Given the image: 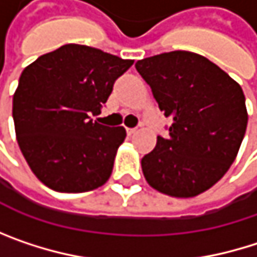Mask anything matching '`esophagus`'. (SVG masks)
Wrapping results in <instances>:
<instances>
[{
  "label": "esophagus",
  "instance_id": "obj_1",
  "mask_svg": "<svg viewBox=\"0 0 257 257\" xmlns=\"http://www.w3.org/2000/svg\"><path fill=\"white\" fill-rule=\"evenodd\" d=\"M126 134H128L129 137H131V135H134V134H137V129H132V128H126Z\"/></svg>",
  "mask_w": 257,
  "mask_h": 257
}]
</instances>
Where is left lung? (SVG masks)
I'll return each instance as SVG.
<instances>
[{"instance_id": "obj_1", "label": "left lung", "mask_w": 257, "mask_h": 257, "mask_svg": "<svg viewBox=\"0 0 257 257\" xmlns=\"http://www.w3.org/2000/svg\"><path fill=\"white\" fill-rule=\"evenodd\" d=\"M171 120L170 137L141 159L147 183L161 193L192 198L214 186L235 161L247 129L241 86L207 58L186 50L135 64Z\"/></svg>"}]
</instances>
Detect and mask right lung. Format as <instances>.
Here are the masks:
<instances>
[{"label":"right lung","mask_w":257,"mask_h":257,"mask_svg":"<svg viewBox=\"0 0 257 257\" xmlns=\"http://www.w3.org/2000/svg\"><path fill=\"white\" fill-rule=\"evenodd\" d=\"M132 59L65 44L22 71L13 95L18 144L35 177L56 192L80 193L110 179L123 126L108 128L101 113L116 78Z\"/></svg>","instance_id":"right-lung-1"}]
</instances>
